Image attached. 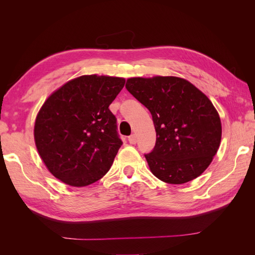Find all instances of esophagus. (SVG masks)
Segmentation results:
<instances>
[{
  "mask_svg": "<svg viewBox=\"0 0 255 255\" xmlns=\"http://www.w3.org/2000/svg\"><path fill=\"white\" fill-rule=\"evenodd\" d=\"M128 142L130 144H135L137 142V137H136L135 134H132L130 136H128Z\"/></svg>",
  "mask_w": 255,
  "mask_h": 255,
  "instance_id": "34e87169",
  "label": "esophagus"
}]
</instances>
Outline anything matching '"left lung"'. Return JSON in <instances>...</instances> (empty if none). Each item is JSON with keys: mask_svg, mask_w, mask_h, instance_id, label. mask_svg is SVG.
<instances>
[{"mask_svg": "<svg viewBox=\"0 0 255 255\" xmlns=\"http://www.w3.org/2000/svg\"><path fill=\"white\" fill-rule=\"evenodd\" d=\"M126 87L152 115L156 142L144 155L151 172L169 184L201 175L221 141V121L211 100L177 76L130 78Z\"/></svg>", "mask_w": 255, "mask_h": 255, "instance_id": "1", "label": "left lung"}]
</instances>
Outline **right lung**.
<instances>
[{
  "mask_svg": "<svg viewBox=\"0 0 255 255\" xmlns=\"http://www.w3.org/2000/svg\"><path fill=\"white\" fill-rule=\"evenodd\" d=\"M125 84L117 76L82 75L45 100L34 138L45 167L59 181L84 187L110 170L122 141L109 106Z\"/></svg>",
  "mask_w": 255,
  "mask_h": 255,
  "instance_id": "obj_1",
  "label": "right lung"
}]
</instances>
